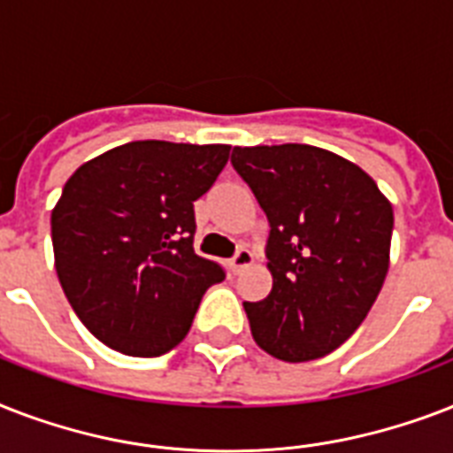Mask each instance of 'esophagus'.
<instances>
[{"mask_svg":"<svg viewBox=\"0 0 453 453\" xmlns=\"http://www.w3.org/2000/svg\"><path fill=\"white\" fill-rule=\"evenodd\" d=\"M254 263V254L249 251L247 247H240L237 249V254L233 256V261H230V265H233L234 273H242L244 268H249Z\"/></svg>","mask_w":453,"mask_h":453,"instance_id":"esophagus-1","label":"esophagus"}]
</instances>
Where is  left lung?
Masks as SVG:
<instances>
[{
	"label": "left lung",
	"instance_id": "obj_1",
	"mask_svg": "<svg viewBox=\"0 0 453 453\" xmlns=\"http://www.w3.org/2000/svg\"><path fill=\"white\" fill-rule=\"evenodd\" d=\"M230 162L270 223L273 291L244 303L254 341L284 362L324 357L386 282L393 206L359 166L315 145L234 148Z\"/></svg>",
	"mask_w": 453,
	"mask_h": 453
}]
</instances>
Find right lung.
<instances>
[{
    "label": "right lung",
    "mask_w": 453,
    "mask_h": 453,
    "mask_svg": "<svg viewBox=\"0 0 453 453\" xmlns=\"http://www.w3.org/2000/svg\"><path fill=\"white\" fill-rule=\"evenodd\" d=\"M230 145L134 141L81 164L51 213L56 273L81 324L131 357L169 352L190 331L223 265L195 254V202Z\"/></svg>",
    "instance_id": "obj_1"
}]
</instances>
